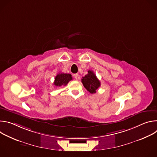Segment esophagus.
I'll use <instances>...</instances> for the list:
<instances>
[{"mask_svg": "<svg viewBox=\"0 0 157 157\" xmlns=\"http://www.w3.org/2000/svg\"><path fill=\"white\" fill-rule=\"evenodd\" d=\"M78 76H79V75H78V73H76V74H74V75H73V77H74L76 79H78Z\"/></svg>", "mask_w": 157, "mask_h": 157, "instance_id": "34e87169", "label": "esophagus"}]
</instances>
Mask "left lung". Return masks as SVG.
I'll use <instances>...</instances> for the list:
<instances>
[{
  "instance_id": "obj_1",
  "label": "left lung",
  "mask_w": 157,
  "mask_h": 157,
  "mask_svg": "<svg viewBox=\"0 0 157 157\" xmlns=\"http://www.w3.org/2000/svg\"><path fill=\"white\" fill-rule=\"evenodd\" d=\"M81 82L84 87L91 94L96 93V90L100 87L101 82L93 71H88L87 75L82 77Z\"/></svg>"
}]
</instances>
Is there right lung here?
<instances>
[{"mask_svg":"<svg viewBox=\"0 0 157 157\" xmlns=\"http://www.w3.org/2000/svg\"><path fill=\"white\" fill-rule=\"evenodd\" d=\"M71 80H72L71 75L68 73H59L56 76L53 84L58 87L66 86Z\"/></svg>","mask_w":157,"mask_h":157,"instance_id":"1","label":"right lung"}]
</instances>
